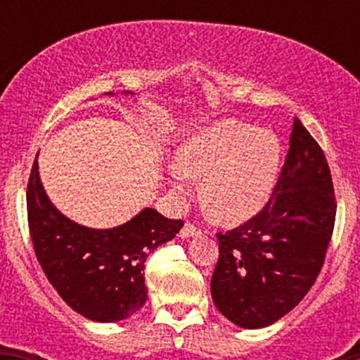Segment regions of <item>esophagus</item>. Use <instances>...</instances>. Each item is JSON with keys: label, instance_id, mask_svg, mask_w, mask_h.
<instances>
[{"label": "esophagus", "instance_id": "34e87169", "mask_svg": "<svg viewBox=\"0 0 360 360\" xmlns=\"http://www.w3.org/2000/svg\"><path fill=\"white\" fill-rule=\"evenodd\" d=\"M202 233V230L200 228H197L195 226V224H191V223H186L184 224L183 228H181V231H179V235L183 238H190V237H198V235Z\"/></svg>", "mask_w": 360, "mask_h": 360}]
</instances>
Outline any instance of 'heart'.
Listing matches in <instances>:
<instances>
[{
    "mask_svg": "<svg viewBox=\"0 0 360 360\" xmlns=\"http://www.w3.org/2000/svg\"><path fill=\"white\" fill-rule=\"evenodd\" d=\"M282 160L281 141L268 130L228 120L195 134L172 167L177 190L200 177L202 198L221 221L254 216L271 195Z\"/></svg>",
    "mask_w": 360,
    "mask_h": 360,
    "instance_id": "obj_1",
    "label": "heart"
}]
</instances>
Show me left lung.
Returning a JSON list of instances; mask_svg holds the SVG:
<instances>
[{
	"label": "left lung",
	"instance_id": "left-lung-1",
	"mask_svg": "<svg viewBox=\"0 0 360 360\" xmlns=\"http://www.w3.org/2000/svg\"><path fill=\"white\" fill-rule=\"evenodd\" d=\"M336 219L324 151L294 118L289 151L270 200L238 228L217 233L210 292L217 310L244 329L274 324L321 274Z\"/></svg>",
	"mask_w": 360,
	"mask_h": 360
}]
</instances>
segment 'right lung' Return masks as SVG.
Wrapping results in <instances>:
<instances>
[{"instance_id":"1","label":"right lung","mask_w":360,"mask_h":360,"mask_svg":"<svg viewBox=\"0 0 360 360\" xmlns=\"http://www.w3.org/2000/svg\"><path fill=\"white\" fill-rule=\"evenodd\" d=\"M27 223L36 259L50 284L72 310L96 322L123 321L146 303L148 254L172 240L184 224L146 207L110 230L82 226L49 200L38 160L27 183Z\"/></svg>"}]
</instances>
